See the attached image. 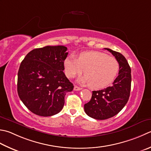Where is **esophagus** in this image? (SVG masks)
<instances>
[{"mask_svg":"<svg viewBox=\"0 0 151 151\" xmlns=\"http://www.w3.org/2000/svg\"><path fill=\"white\" fill-rule=\"evenodd\" d=\"M82 90V88L78 87V86H74V90H75V91H79V90Z\"/></svg>","mask_w":151,"mask_h":151,"instance_id":"esophagus-1","label":"esophagus"}]
</instances>
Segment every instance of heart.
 Here are the masks:
<instances>
[{
  "label": "heart",
  "instance_id": "1",
  "mask_svg": "<svg viewBox=\"0 0 151 151\" xmlns=\"http://www.w3.org/2000/svg\"><path fill=\"white\" fill-rule=\"evenodd\" d=\"M65 73L69 78L81 74L84 75L78 81L89 84L93 89H101L113 82L119 71V63L116 59L99 52L81 53L76 58L69 55L64 60Z\"/></svg>",
  "mask_w": 151,
  "mask_h": 151
}]
</instances>
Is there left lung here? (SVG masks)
<instances>
[{"label":"left lung","instance_id":"left-lung-1","mask_svg":"<svg viewBox=\"0 0 151 151\" xmlns=\"http://www.w3.org/2000/svg\"><path fill=\"white\" fill-rule=\"evenodd\" d=\"M119 63V76L113 85L104 89L93 91L90 101L84 105L88 116L97 120H105L117 114L128 102L131 90V68L124 56L109 48Z\"/></svg>","mask_w":151,"mask_h":151}]
</instances>
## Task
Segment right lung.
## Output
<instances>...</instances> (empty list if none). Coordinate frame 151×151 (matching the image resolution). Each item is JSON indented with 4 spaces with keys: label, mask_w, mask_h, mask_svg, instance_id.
Wrapping results in <instances>:
<instances>
[{
    "label": "right lung",
    "mask_w": 151,
    "mask_h": 151,
    "mask_svg": "<svg viewBox=\"0 0 151 151\" xmlns=\"http://www.w3.org/2000/svg\"><path fill=\"white\" fill-rule=\"evenodd\" d=\"M63 46H47L31 50L25 57L17 73V93L32 113L50 116L62 110L67 92L74 86L65 73L68 55Z\"/></svg>",
    "instance_id": "obj_1"
}]
</instances>
